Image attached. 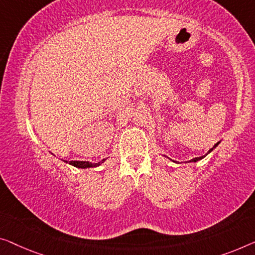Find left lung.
<instances>
[{"instance_id":"obj_1","label":"left lung","mask_w":255,"mask_h":255,"mask_svg":"<svg viewBox=\"0 0 255 255\" xmlns=\"http://www.w3.org/2000/svg\"><path fill=\"white\" fill-rule=\"evenodd\" d=\"M219 143H220V142H218V143H216V144H215V145H214V146H213V147H212V149H211L210 151H208V153H210V152H211V151H212L213 149H214V147H215L216 145H218V144H219ZM203 158H204V157H198V158H193V159H191V160H190V161H195V162H196V161H198V160H200V159H203Z\"/></svg>"}]
</instances>
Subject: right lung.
Returning <instances> with one entry per match:
<instances>
[{"instance_id": "1", "label": "right lung", "mask_w": 255, "mask_h": 255, "mask_svg": "<svg viewBox=\"0 0 255 255\" xmlns=\"http://www.w3.org/2000/svg\"><path fill=\"white\" fill-rule=\"evenodd\" d=\"M103 161H105V159H103V160L100 161V162H97V164H91V162H89V161H77V160L73 161V160H72V161H70V164L75 166V167H78V168H88V167H97V166H100Z\"/></svg>"}]
</instances>
